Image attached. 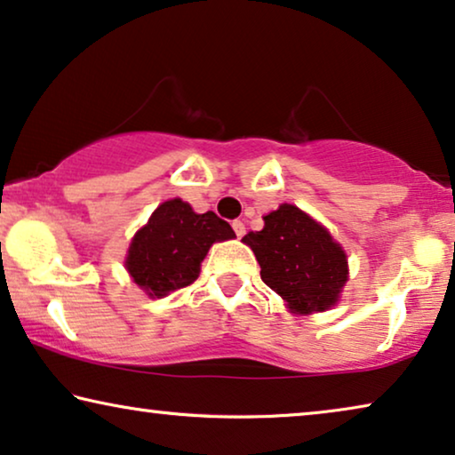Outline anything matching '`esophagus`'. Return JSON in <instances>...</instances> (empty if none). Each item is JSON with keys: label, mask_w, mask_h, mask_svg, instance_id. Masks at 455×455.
Returning a JSON list of instances; mask_svg holds the SVG:
<instances>
[{"label": "esophagus", "mask_w": 455, "mask_h": 455, "mask_svg": "<svg viewBox=\"0 0 455 455\" xmlns=\"http://www.w3.org/2000/svg\"><path fill=\"white\" fill-rule=\"evenodd\" d=\"M233 230H235L236 236L245 235V225H243V220H233Z\"/></svg>", "instance_id": "34e87169"}]
</instances>
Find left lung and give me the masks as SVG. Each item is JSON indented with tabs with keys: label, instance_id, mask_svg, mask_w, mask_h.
I'll return each instance as SVG.
<instances>
[{
	"label": "left lung",
	"instance_id": "left-lung-1",
	"mask_svg": "<svg viewBox=\"0 0 455 455\" xmlns=\"http://www.w3.org/2000/svg\"><path fill=\"white\" fill-rule=\"evenodd\" d=\"M261 267V280L292 311H325L348 280L347 253L328 230L292 204L264 216V228L243 236Z\"/></svg>",
	"mask_w": 455,
	"mask_h": 455
}]
</instances>
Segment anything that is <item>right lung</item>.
<instances>
[{
	"mask_svg": "<svg viewBox=\"0 0 455 455\" xmlns=\"http://www.w3.org/2000/svg\"><path fill=\"white\" fill-rule=\"evenodd\" d=\"M233 236L228 222L214 212L196 214L183 200H169L133 236L125 267L140 289L164 297L194 284L210 245Z\"/></svg>",
	"mask_w": 455,
	"mask_h": 455,
	"instance_id": "obj_1",
	"label": "right lung"
}]
</instances>
